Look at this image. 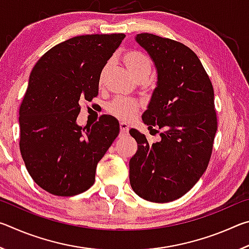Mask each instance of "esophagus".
<instances>
[{"label": "esophagus", "instance_id": "esophagus-1", "mask_svg": "<svg viewBox=\"0 0 249 249\" xmlns=\"http://www.w3.org/2000/svg\"><path fill=\"white\" fill-rule=\"evenodd\" d=\"M129 130L128 125L126 123H120V132L121 134H127Z\"/></svg>", "mask_w": 249, "mask_h": 249}]
</instances>
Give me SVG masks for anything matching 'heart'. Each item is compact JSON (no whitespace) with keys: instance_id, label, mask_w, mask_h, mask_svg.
Instances as JSON below:
<instances>
[{"instance_id":"b5f03b06","label":"heart","mask_w":249,"mask_h":249,"mask_svg":"<svg viewBox=\"0 0 249 249\" xmlns=\"http://www.w3.org/2000/svg\"><path fill=\"white\" fill-rule=\"evenodd\" d=\"M124 65L130 74L136 80H146L151 70V61L145 53L137 50H128L122 57ZM107 67L102 69L100 74V83H102ZM140 103L135 100L116 98L107 105L109 114L122 121H130L140 112Z\"/></svg>"}]
</instances>
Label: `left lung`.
<instances>
[{"label":"left lung","instance_id":"8db88e82","mask_svg":"<svg viewBox=\"0 0 249 249\" xmlns=\"http://www.w3.org/2000/svg\"><path fill=\"white\" fill-rule=\"evenodd\" d=\"M136 41L158 75L142 121L162 132L161 141L149 145L144 134L129 130L138 144L129 160V182L142 199L166 203L190 191L209 165L217 129L214 90L200 59L185 45L148 33L138 34Z\"/></svg>","mask_w":249,"mask_h":249}]
</instances>
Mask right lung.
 <instances>
[{
  "instance_id": "right-lung-1",
  "label": "right lung",
  "mask_w": 249,
  "mask_h": 249,
  "mask_svg": "<svg viewBox=\"0 0 249 249\" xmlns=\"http://www.w3.org/2000/svg\"><path fill=\"white\" fill-rule=\"evenodd\" d=\"M124 34L82 35L49 49L34 67L19 107V149L33 180L52 195L72 196L95 180L96 165L120 133L111 115L77 124L80 102L99 93L101 71Z\"/></svg>"
}]
</instances>
